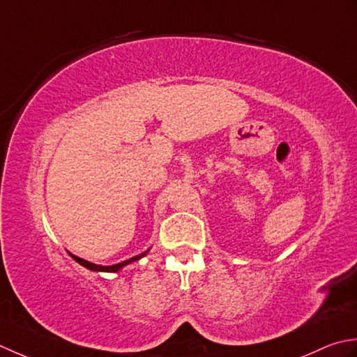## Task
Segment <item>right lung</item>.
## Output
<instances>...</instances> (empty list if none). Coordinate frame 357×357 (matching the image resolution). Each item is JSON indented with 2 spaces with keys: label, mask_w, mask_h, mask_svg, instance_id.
Listing matches in <instances>:
<instances>
[{
  "label": "right lung",
  "mask_w": 357,
  "mask_h": 357,
  "mask_svg": "<svg viewBox=\"0 0 357 357\" xmlns=\"http://www.w3.org/2000/svg\"><path fill=\"white\" fill-rule=\"evenodd\" d=\"M149 251V250H148ZM148 251H144V252H142V254H138V256H135V257H130V259H128V260H125V261H120V264H117V265H111V266H103V265H96V264H92V261H87V260H84V259H82V257H77V256H74V254H70L69 252V256L74 259L75 261H78L79 265H83L84 268H87V270H91V271H105V273H117V271H120L123 266H126V265H129V264H132V261H137V260H140L143 256H146L148 254Z\"/></svg>",
  "instance_id": "obj_1"
}]
</instances>
